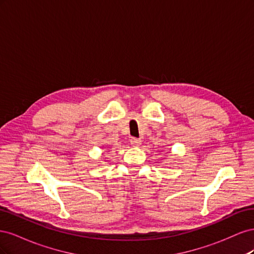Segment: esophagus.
Wrapping results in <instances>:
<instances>
[{"label":"esophagus","mask_w":254,"mask_h":254,"mask_svg":"<svg viewBox=\"0 0 254 254\" xmlns=\"http://www.w3.org/2000/svg\"><path fill=\"white\" fill-rule=\"evenodd\" d=\"M141 143H142L141 139H136V137H131V139H130V144L132 146H140Z\"/></svg>","instance_id":"obj_1"}]
</instances>
